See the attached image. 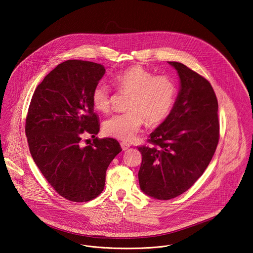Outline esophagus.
<instances>
[{"instance_id": "esophagus-1", "label": "esophagus", "mask_w": 253, "mask_h": 253, "mask_svg": "<svg viewBox=\"0 0 253 253\" xmlns=\"http://www.w3.org/2000/svg\"><path fill=\"white\" fill-rule=\"evenodd\" d=\"M121 146L123 151H126L127 149L130 148L131 145L129 144V143H127V142H125V141H122V142H121Z\"/></svg>"}]
</instances>
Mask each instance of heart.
<instances>
[{"label":"heart","mask_w":253,"mask_h":253,"mask_svg":"<svg viewBox=\"0 0 253 253\" xmlns=\"http://www.w3.org/2000/svg\"><path fill=\"white\" fill-rule=\"evenodd\" d=\"M121 93L130 94L125 113L117 114L105 121V132L118 139L132 140L146 121L150 126L160 124L168 118L177 96V86L169 76L150 71L141 65H132L118 73L113 80ZM92 103L99 112H108L111 96L108 86L96 84L92 91Z\"/></svg>","instance_id":"b5f03b06"}]
</instances>
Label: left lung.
<instances>
[{
  "instance_id": "8db88e82",
  "label": "left lung",
  "mask_w": 253,
  "mask_h": 253,
  "mask_svg": "<svg viewBox=\"0 0 253 253\" xmlns=\"http://www.w3.org/2000/svg\"><path fill=\"white\" fill-rule=\"evenodd\" d=\"M180 90L168 118L150 134V146H139L141 191L169 200L188 191L203 174L219 141L218 102L204 77L176 61Z\"/></svg>"
}]
</instances>
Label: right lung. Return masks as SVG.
Segmentation results:
<instances>
[{
  "instance_id": "1",
  "label": "right lung",
  "mask_w": 253,
  "mask_h": 253,
  "mask_svg": "<svg viewBox=\"0 0 253 253\" xmlns=\"http://www.w3.org/2000/svg\"><path fill=\"white\" fill-rule=\"evenodd\" d=\"M105 74L103 65L66 60L37 86L26 116L30 154L53 189L73 202H87L102 193L111 161L122 151L118 140L97 138L99 123L92 91ZM88 132L93 142L81 146Z\"/></svg>"
}]
</instances>
